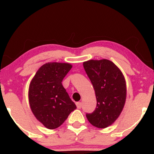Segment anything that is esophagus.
I'll use <instances>...</instances> for the list:
<instances>
[{
    "label": "esophagus",
    "instance_id": "34e87169",
    "mask_svg": "<svg viewBox=\"0 0 154 154\" xmlns=\"http://www.w3.org/2000/svg\"><path fill=\"white\" fill-rule=\"evenodd\" d=\"M76 105H77V109H81V107H82V103H80V102H77V103H76Z\"/></svg>",
    "mask_w": 154,
    "mask_h": 154
}]
</instances>
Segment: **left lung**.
I'll return each mask as SVG.
<instances>
[{
	"label": "left lung",
	"instance_id": "1",
	"mask_svg": "<svg viewBox=\"0 0 154 154\" xmlns=\"http://www.w3.org/2000/svg\"><path fill=\"white\" fill-rule=\"evenodd\" d=\"M86 73L95 91L97 105L86 118L93 126L106 128L119 118L125 103L126 82L119 68L108 60L83 63Z\"/></svg>",
	"mask_w": 154,
	"mask_h": 154
}]
</instances>
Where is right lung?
<instances>
[{"mask_svg":"<svg viewBox=\"0 0 154 154\" xmlns=\"http://www.w3.org/2000/svg\"><path fill=\"white\" fill-rule=\"evenodd\" d=\"M71 68L68 63H46L38 70L29 85L31 110L35 118L51 130L63 125L77 108L62 84Z\"/></svg>","mask_w":154,"mask_h":154,"instance_id":"add662e5","label":"right lung"}]
</instances>
